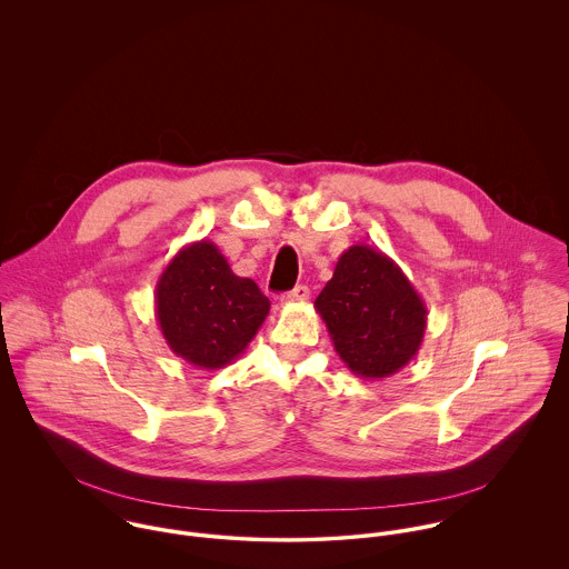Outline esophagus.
I'll return each instance as SVG.
<instances>
[{"label": "esophagus", "mask_w": 569, "mask_h": 569, "mask_svg": "<svg viewBox=\"0 0 569 569\" xmlns=\"http://www.w3.org/2000/svg\"><path fill=\"white\" fill-rule=\"evenodd\" d=\"M309 287L307 284H298L296 289H291V291H287V293H282V302H305V300H309Z\"/></svg>", "instance_id": "obj_1"}]
</instances>
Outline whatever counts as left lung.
<instances>
[{
    "label": "left lung",
    "mask_w": 569,
    "mask_h": 569,
    "mask_svg": "<svg viewBox=\"0 0 569 569\" xmlns=\"http://www.w3.org/2000/svg\"><path fill=\"white\" fill-rule=\"evenodd\" d=\"M316 309L335 352L361 379H386L406 368L427 328V307L403 269L368 244L339 256Z\"/></svg>",
    "instance_id": "obj_1"
}]
</instances>
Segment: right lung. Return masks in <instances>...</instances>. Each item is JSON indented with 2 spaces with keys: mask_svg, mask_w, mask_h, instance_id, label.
<instances>
[{
  "mask_svg": "<svg viewBox=\"0 0 569 569\" xmlns=\"http://www.w3.org/2000/svg\"><path fill=\"white\" fill-rule=\"evenodd\" d=\"M269 307L256 282L237 276L206 239L181 247L156 287V316L168 348L203 370L241 357Z\"/></svg>",
  "mask_w": 569,
  "mask_h": 569,
  "instance_id": "obj_1",
  "label": "right lung"
}]
</instances>
